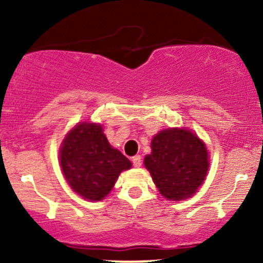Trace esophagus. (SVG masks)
I'll return each instance as SVG.
<instances>
[{
    "instance_id": "obj_1",
    "label": "esophagus",
    "mask_w": 263,
    "mask_h": 263,
    "mask_svg": "<svg viewBox=\"0 0 263 263\" xmlns=\"http://www.w3.org/2000/svg\"><path fill=\"white\" fill-rule=\"evenodd\" d=\"M132 163H134V165H135L136 168L141 167V164H142V158H141V156H135V157H132Z\"/></svg>"
}]
</instances>
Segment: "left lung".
Listing matches in <instances>:
<instances>
[{
    "label": "left lung",
    "instance_id": "obj_1",
    "mask_svg": "<svg viewBox=\"0 0 263 263\" xmlns=\"http://www.w3.org/2000/svg\"><path fill=\"white\" fill-rule=\"evenodd\" d=\"M151 148L143 163L159 193L173 201L192 197L209 170L204 142L186 128H167L152 138Z\"/></svg>",
    "mask_w": 263,
    "mask_h": 263
}]
</instances>
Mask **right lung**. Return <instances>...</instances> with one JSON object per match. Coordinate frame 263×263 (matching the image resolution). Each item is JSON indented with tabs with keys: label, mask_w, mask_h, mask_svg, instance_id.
<instances>
[{
	"label": "right lung",
	"mask_w": 263,
	"mask_h": 263,
	"mask_svg": "<svg viewBox=\"0 0 263 263\" xmlns=\"http://www.w3.org/2000/svg\"><path fill=\"white\" fill-rule=\"evenodd\" d=\"M59 161L70 188L90 201L102 200L120 173L132 167L129 159L108 143L102 126L92 122H80L66 134Z\"/></svg>",
	"instance_id": "obj_1"
}]
</instances>
